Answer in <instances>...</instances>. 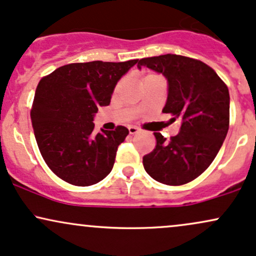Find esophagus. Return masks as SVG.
Masks as SVG:
<instances>
[{
  "label": "esophagus",
  "mask_w": 256,
  "mask_h": 256,
  "mask_svg": "<svg viewBox=\"0 0 256 256\" xmlns=\"http://www.w3.org/2000/svg\"><path fill=\"white\" fill-rule=\"evenodd\" d=\"M128 132H130V134H136L140 132V128L137 126H128Z\"/></svg>",
  "instance_id": "34e87169"
}]
</instances>
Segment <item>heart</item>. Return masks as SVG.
I'll return each mask as SVG.
<instances>
[{
	"label": "heart",
	"instance_id": "obj_1",
	"mask_svg": "<svg viewBox=\"0 0 256 256\" xmlns=\"http://www.w3.org/2000/svg\"><path fill=\"white\" fill-rule=\"evenodd\" d=\"M150 76H156V74H150Z\"/></svg>",
	"mask_w": 256,
	"mask_h": 256
}]
</instances>
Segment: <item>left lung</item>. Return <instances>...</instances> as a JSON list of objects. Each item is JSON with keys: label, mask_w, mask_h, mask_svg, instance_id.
<instances>
[{"label": "left lung", "mask_w": 256, "mask_h": 256, "mask_svg": "<svg viewBox=\"0 0 256 256\" xmlns=\"http://www.w3.org/2000/svg\"><path fill=\"white\" fill-rule=\"evenodd\" d=\"M142 66L162 73L168 80L164 113L182 122L177 136L166 140L154 132L156 146L143 156L152 179L166 185H183L201 176L216 158L230 125V95L216 71L196 58L166 54L144 58Z\"/></svg>", "instance_id": "obj_1"}]
</instances>
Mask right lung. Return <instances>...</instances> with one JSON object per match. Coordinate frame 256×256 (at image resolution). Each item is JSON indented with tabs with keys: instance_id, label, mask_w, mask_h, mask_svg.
<instances>
[{
	"instance_id": "1",
	"label": "right lung",
	"mask_w": 256,
	"mask_h": 256,
	"mask_svg": "<svg viewBox=\"0 0 256 256\" xmlns=\"http://www.w3.org/2000/svg\"><path fill=\"white\" fill-rule=\"evenodd\" d=\"M138 60L68 64L40 80L31 108L38 149L58 178L77 186L96 184L110 174L128 130L94 134L98 107L108 106L114 88Z\"/></svg>"
}]
</instances>
